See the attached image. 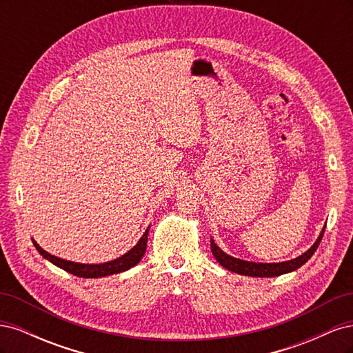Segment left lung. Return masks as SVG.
Returning a JSON list of instances; mask_svg holds the SVG:
<instances>
[{"label":"left lung","mask_w":353,"mask_h":353,"mask_svg":"<svg viewBox=\"0 0 353 353\" xmlns=\"http://www.w3.org/2000/svg\"><path fill=\"white\" fill-rule=\"evenodd\" d=\"M324 231H325V225L323 227L316 241L311 245V248L301 256H297V258L285 261V262L262 263V262H250V261L234 258V256H230L228 253L223 252L213 239H210V249L213 256H215V259L219 262V265H222L223 268H227L228 271H232L240 275H248V276H261V279H263V276H279L287 272L296 271L297 268H301L302 265H305L309 259H311V256L315 253L319 243L323 240Z\"/></svg>","instance_id":"obj_1"}]
</instances>
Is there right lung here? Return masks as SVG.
I'll list each match as a JSON object with an SVG mask.
<instances>
[{"label":"right lung","mask_w":353,"mask_h":353,"mask_svg":"<svg viewBox=\"0 0 353 353\" xmlns=\"http://www.w3.org/2000/svg\"><path fill=\"white\" fill-rule=\"evenodd\" d=\"M148 228L145 230L141 239L138 240V243L131 250H128L126 253L119 256V258H116L109 262H103V263H79V262L61 259V258H57V256H54V254L46 252L34 239H32V243H34L35 249L39 252L42 258H46L52 265H56V266H59V268L68 271L69 274L81 276V279H101V276H108V275L128 271L141 261V258L145 253V248H147Z\"/></svg>","instance_id":"add662e5"}]
</instances>
